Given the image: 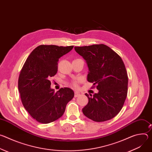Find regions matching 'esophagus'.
Returning a JSON list of instances; mask_svg holds the SVG:
<instances>
[{
  "label": "esophagus",
  "mask_w": 152,
  "mask_h": 152,
  "mask_svg": "<svg viewBox=\"0 0 152 152\" xmlns=\"http://www.w3.org/2000/svg\"><path fill=\"white\" fill-rule=\"evenodd\" d=\"M79 96H80V94L78 93L77 92H75V97H77Z\"/></svg>",
  "instance_id": "34e87169"
}]
</instances>
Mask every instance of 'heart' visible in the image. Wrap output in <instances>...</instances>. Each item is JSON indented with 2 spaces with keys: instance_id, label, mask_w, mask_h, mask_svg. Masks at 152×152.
Here are the masks:
<instances>
[{
  "instance_id": "obj_1",
  "label": "heart",
  "mask_w": 152,
  "mask_h": 152,
  "mask_svg": "<svg viewBox=\"0 0 152 152\" xmlns=\"http://www.w3.org/2000/svg\"><path fill=\"white\" fill-rule=\"evenodd\" d=\"M82 82V79H79L78 80H75L72 81V86H73V87L77 88L78 87V83H80Z\"/></svg>"
}]
</instances>
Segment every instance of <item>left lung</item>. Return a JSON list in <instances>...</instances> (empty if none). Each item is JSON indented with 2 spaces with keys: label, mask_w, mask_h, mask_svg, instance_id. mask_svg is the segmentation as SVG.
Wrapping results in <instances>:
<instances>
[{
  "label": "left lung",
  "mask_w": 152,
  "mask_h": 152,
  "mask_svg": "<svg viewBox=\"0 0 152 152\" xmlns=\"http://www.w3.org/2000/svg\"><path fill=\"white\" fill-rule=\"evenodd\" d=\"M75 49L87 62L88 81L99 90L93 97L85 94L88 103L82 109L83 114L97 122L112 119L122 109L127 94L128 77L121 58L103 44Z\"/></svg>",
  "instance_id": "obj_1"
}]
</instances>
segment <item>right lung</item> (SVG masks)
I'll use <instances>...</instances> for the list:
<instances>
[{
    "instance_id": "add662e5",
    "label": "right lung",
    "mask_w": 152,
    "mask_h": 152,
    "mask_svg": "<svg viewBox=\"0 0 152 152\" xmlns=\"http://www.w3.org/2000/svg\"><path fill=\"white\" fill-rule=\"evenodd\" d=\"M73 48V46L40 45L31 53L20 71L18 88L21 102L39 123L48 124L59 118L74 97L69 88H61L56 93L50 88V79L58 72L59 58Z\"/></svg>"
}]
</instances>
